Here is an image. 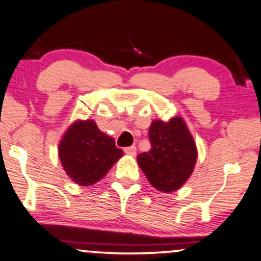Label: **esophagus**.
<instances>
[{
    "label": "esophagus",
    "instance_id": "1",
    "mask_svg": "<svg viewBox=\"0 0 261 261\" xmlns=\"http://www.w3.org/2000/svg\"><path fill=\"white\" fill-rule=\"evenodd\" d=\"M136 147H135V146H130V147H125L124 148V152L126 154H130V155H135L136 154Z\"/></svg>",
    "mask_w": 261,
    "mask_h": 261
}]
</instances>
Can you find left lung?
<instances>
[{"label":"left lung","mask_w":261,"mask_h":261,"mask_svg":"<svg viewBox=\"0 0 261 261\" xmlns=\"http://www.w3.org/2000/svg\"><path fill=\"white\" fill-rule=\"evenodd\" d=\"M151 149L137 155V163L152 187L170 193L184 185L196 163V146L181 118L152 121Z\"/></svg>","instance_id":"left-lung-1"}]
</instances>
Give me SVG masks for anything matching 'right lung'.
Wrapping results in <instances>:
<instances>
[{
    "mask_svg": "<svg viewBox=\"0 0 261 261\" xmlns=\"http://www.w3.org/2000/svg\"><path fill=\"white\" fill-rule=\"evenodd\" d=\"M121 155L114 139L101 133L93 120L73 122L59 145L65 172L82 187L100 180Z\"/></svg>",
    "mask_w": 261,
    "mask_h": 261,
    "instance_id": "1",
    "label": "right lung"
}]
</instances>
